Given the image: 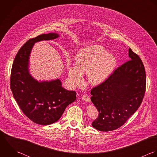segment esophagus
<instances>
[{"label": "esophagus", "instance_id": "esophagus-1", "mask_svg": "<svg viewBox=\"0 0 157 157\" xmlns=\"http://www.w3.org/2000/svg\"><path fill=\"white\" fill-rule=\"evenodd\" d=\"M82 100L85 101L86 102H91L90 98L88 95H87V94H84L82 96Z\"/></svg>", "mask_w": 157, "mask_h": 157}]
</instances>
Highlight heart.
Masks as SVG:
<instances>
[{
  "mask_svg": "<svg viewBox=\"0 0 157 157\" xmlns=\"http://www.w3.org/2000/svg\"><path fill=\"white\" fill-rule=\"evenodd\" d=\"M75 63L76 66L68 68V75L75 86L82 84V75H89L90 83L98 85L111 75L117 65V58L113 53L105 52L103 47L95 45L81 50L75 57Z\"/></svg>",
  "mask_w": 157,
  "mask_h": 157,
  "instance_id": "heart-1",
  "label": "heart"
}]
</instances>
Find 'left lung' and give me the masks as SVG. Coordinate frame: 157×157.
<instances>
[{"label":"left lung","instance_id":"obj_1","mask_svg":"<svg viewBox=\"0 0 157 157\" xmlns=\"http://www.w3.org/2000/svg\"><path fill=\"white\" fill-rule=\"evenodd\" d=\"M128 61L92 89L91 101L99 114L92 125L108 132L117 129L140 106L146 91V71L141 59L130 48Z\"/></svg>","mask_w":157,"mask_h":157}]
</instances>
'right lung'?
<instances>
[{"label": "right lung", "mask_w": 157, "mask_h": 157, "mask_svg": "<svg viewBox=\"0 0 157 157\" xmlns=\"http://www.w3.org/2000/svg\"><path fill=\"white\" fill-rule=\"evenodd\" d=\"M59 36L52 33L29 40L17 52L11 68L10 87L14 98L23 113L37 124L56 122L66 107L76 99V92L65 89L59 79L39 82L29 71V59L34 43Z\"/></svg>", "instance_id": "1"}]
</instances>
